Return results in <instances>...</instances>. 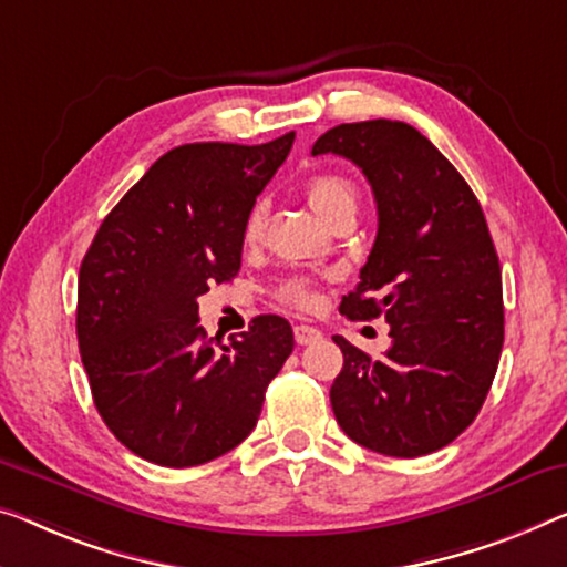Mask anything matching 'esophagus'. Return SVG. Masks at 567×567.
Returning <instances> with one entry per match:
<instances>
[{
	"mask_svg": "<svg viewBox=\"0 0 567 567\" xmlns=\"http://www.w3.org/2000/svg\"><path fill=\"white\" fill-rule=\"evenodd\" d=\"M320 338H323V333L318 331V328H312V326H295V341H298L300 346H308V343H316V341H320Z\"/></svg>",
	"mask_w": 567,
	"mask_h": 567,
	"instance_id": "34e87169",
	"label": "esophagus"
}]
</instances>
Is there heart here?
<instances>
[{"label":"heart","mask_w":567,"mask_h":567,"mask_svg":"<svg viewBox=\"0 0 567 567\" xmlns=\"http://www.w3.org/2000/svg\"><path fill=\"white\" fill-rule=\"evenodd\" d=\"M306 196L312 210H316L320 218H331L336 210L341 208H357L359 190L349 177L336 173H318L308 177ZM261 221H265V203H257V206L249 210L247 221H244V239L255 241L261 231ZM280 298L285 302H290V306L308 308L312 306V300H316V292H312L306 277H292V280H287L280 287Z\"/></svg>","instance_id":"heart-1"}]
</instances>
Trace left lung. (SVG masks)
Returning <instances> with one entry per match:
<instances>
[{
    "label": "left lung",
    "instance_id": "left-lung-1",
    "mask_svg": "<svg viewBox=\"0 0 567 567\" xmlns=\"http://www.w3.org/2000/svg\"><path fill=\"white\" fill-rule=\"evenodd\" d=\"M328 152L361 167L379 214L341 312L384 316L392 336L382 359L333 338L343 351L333 415L382 455L441 451L476 420L504 346L502 267L484 210L441 150L404 122L338 124L312 145V155Z\"/></svg>",
    "mask_w": 567,
    "mask_h": 567
}]
</instances>
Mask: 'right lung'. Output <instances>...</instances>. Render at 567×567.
Instances as JSON below:
<instances>
[{
    "label": "right lung",
    "mask_w": 567,
    "mask_h": 567,
    "mask_svg": "<svg viewBox=\"0 0 567 567\" xmlns=\"http://www.w3.org/2000/svg\"><path fill=\"white\" fill-rule=\"evenodd\" d=\"M295 132L265 145L193 142L124 193L79 272L75 333L101 420L134 455L200 466L255 430L292 353V328L257 316L229 343L198 326V298L239 272L244 221Z\"/></svg>",
    "instance_id": "obj_1"
}]
</instances>
